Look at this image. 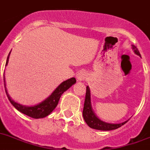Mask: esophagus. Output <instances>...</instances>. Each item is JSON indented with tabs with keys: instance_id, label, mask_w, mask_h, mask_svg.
<instances>
[{
	"instance_id": "1",
	"label": "esophagus",
	"mask_w": 150,
	"mask_h": 150,
	"mask_svg": "<svg viewBox=\"0 0 150 150\" xmlns=\"http://www.w3.org/2000/svg\"><path fill=\"white\" fill-rule=\"evenodd\" d=\"M76 79L79 82L84 81L87 79V74L84 71H78L77 75H76Z\"/></svg>"
}]
</instances>
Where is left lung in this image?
<instances>
[{"mask_svg": "<svg viewBox=\"0 0 150 150\" xmlns=\"http://www.w3.org/2000/svg\"><path fill=\"white\" fill-rule=\"evenodd\" d=\"M132 50L136 55L141 57L140 52L138 50V49L132 45ZM83 116L84 118V120L86 123L90 127L99 131H112V130H116V129L120 127L123 125H124L128 120H126L123 123H106L105 121L101 120L98 118L95 112H93V109L92 108V104H91V93H90V90L89 86H86V93L85 102H84V107H83Z\"/></svg>", "mask_w": 150, "mask_h": 150, "instance_id": "1", "label": "left lung"}]
</instances>
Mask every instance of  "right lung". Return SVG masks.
<instances>
[{
	"label": "right lung",
	"mask_w": 150,
	"mask_h": 150,
	"mask_svg": "<svg viewBox=\"0 0 150 150\" xmlns=\"http://www.w3.org/2000/svg\"><path fill=\"white\" fill-rule=\"evenodd\" d=\"M10 53H11V52H9L8 56L5 66H7L8 63ZM4 83L7 97L8 98L9 101L11 102V105L14 106L17 110L19 111L20 112L23 113V114L30 116V117H31V118L40 119L46 117V116L50 115V113L52 112V111L54 110L55 108L58 105V102L60 100V98L61 97V95L64 93V92H65L66 90H68L71 86L74 85L76 83V79H75V78H71L69 79L65 80V81H64L63 83H60V85L56 88V90L51 93V95L49 96L47 98H45L44 100H42V102L31 106L23 105H21V104L15 101L13 99H11V98L9 96L8 93V90H7L6 83H5L6 82H5L4 75Z\"/></svg>",
	"instance_id": "obj_1"
}]
</instances>
